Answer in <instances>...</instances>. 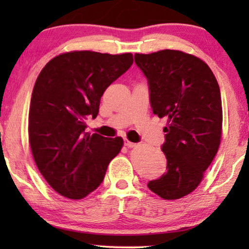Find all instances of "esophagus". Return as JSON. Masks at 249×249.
Masks as SVG:
<instances>
[{"label":"esophagus","instance_id":"1","mask_svg":"<svg viewBox=\"0 0 249 249\" xmlns=\"http://www.w3.org/2000/svg\"><path fill=\"white\" fill-rule=\"evenodd\" d=\"M124 145L127 146V147H129V148H132V147H136V145H137V144H135V142H132L125 141L124 142Z\"/></svg>","mask_w":249,"mask_h":249}]
</instances>
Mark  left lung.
<instances>
[{
    "instance_id": "obj_1",
    "label": "left lung",
    "mask_w": 249,
    "mask_h": 249,
    "mask_svg": "<svg viewBox=\"0 0 249 249\" xmlns=\"http://www.w3.org/2000/svg\"><path fill=\"white\" fill-rule=\"evenodd\" d=\"M135 63L147 78L153 113L168 119L161 147L166 172L147 187L164 199H179L196 189L219 149V84L204 61L181 51L136 53Z\"/></svg>"
}]
</instances>
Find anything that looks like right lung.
Masks as SVG:
<instances>
[{
    "instance_id": "1",
    "label": "right lung",
    "mask_w": 249,
    "mask_h": 249,
    "mask_svg": "<svg viewBox=\"0 0 249 249\" xmlns=\"http://www.w3.org/2000/svg\"><path fill=\"white\" fill-rule=\"evenodd\" d=\"M131 53L73 51L50 61L37 77L29 107V142L37 168L67 198L81 199L103 181L121 137L86 132L105 89L131 67Z\"/></svg>"
}]
</instances>
